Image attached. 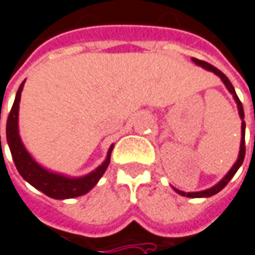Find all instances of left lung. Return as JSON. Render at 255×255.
<instances>
[{"mask_svg":"<svg viewBox=\"0 0 255 255\" xmlns=\"http://www.w3.org/2000/svg\"><path fill=\"white\" fill-rule=\"evenodd\" d=\"M192 60L195 62L196 65L202 66V67H204L206 70H208V72H213L214 74H217L218 77L222 80V83L225 84V87L228 88V91L231 92L233 95V99H235V102L238 103V110H239V116L240 119H242V140H240V150H239V157H238V160H236V163L233 164V167L229 170V172H228L225 177L221 179L220 182L217 183V185H214L213 188H210V189H206V190H202V192H182V190H178L174 188V190L177 192V193H179L181 196H186V197H210V196L215 195V193H218L220 190H222L225 186L228 185V182L232 179V177L236 174V171L239 170V167L242 165V163H243V160H245V154H246V146H245V133H246V123H245V112H243V105H242V102H240V99L238 98V95H236V91H235V88H233L232 83L229 81V78L224 74V73L221 72V70H218L217 67H214L213 65H210V63H207V62H204V60H199V59H195V58H192Z\"/></svg>","mask_w":255,"mask_h":255,"instance_id":"1","label":"left lung"}]
</instances>
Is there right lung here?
Masks as SVG:
<instances>
[{
  "mask_svg": "<svg viewBox=\"0 0 255 255\" xmlns=\"http://www.w3.org/2000/svg\"><path fill=\"white\" fill-rule=\"evenodd\" d=\"M23 85H24V81L20 84L19 90L16 92L15 102H13V106L9 112L8 120H6V140H8L12 158L15 161L19 174L31 186H34L35 189L41 190L42 193H45L52 199L63 200V199H73V197H78V196L88 193L105 174L106 168L109 167L110 154H112L113 145L110 146L108 156H106L102 164L99 165L97 170H94L84 177H66L63 174L52 172V171L41 167L34 158L30 156V153L26 150V147L20 139V135H19L17 117H19V102H20Z\"/></svg>",
  "mask_w": 255,
  "mask_h": 255,
  "instance_id": "obj_1",
  "label": "right lung"
}]
</instances>
